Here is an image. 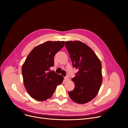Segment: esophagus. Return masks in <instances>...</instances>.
Returning <instances> with one entry per match:
<instances>
[{"label":"esophagus","instance_id":"1","mask_svg":"<svg viewBox=\"0 0 128 128\" xmlns=\"http://www.w3.org/2000/svg\"><path fill=\"white\" fill-rule=\"evenodd\" d=\"M64 80L65 82H67L68 81V80H69V77L68 76H66V77H64Z\"/></svg>","mask_w":128,"mask_h":128}]
</instances>
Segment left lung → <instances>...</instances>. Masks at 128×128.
I'll list each match as a JSON object with an SVG mask.
<instances>
[{"mask_svg":"<svg viewBox=\"0 0 128 128\" xmlns=\"http://www.w3.org/2000/svg\"><path fill=\"white\" fill-rule=\"evenodd\" d=\"M65 46L72 66L78 70L72 79L75 88L69 91V96L77 103H86L96 96L101 86V62L95 52L82 42L67 41Z\"/></svg>","mask_w":128,"mask_h":128,"instance_id":"obj_1","label":"left lung"}]
</instances>
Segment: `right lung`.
<instances>
[{"label": "right lung", "instance_id": "obj_1", "mask_svg": "<svg viewBox=\"0 0 128 128\" xmlns=\"http://www.w3.org/2000/svg\"><path fill=\"white\" fill-rule=\"evenodd\" d=\"M64 41H48L34 48L22 65V73L25 89L38 101L50 98L64 78L54 72H49L54 65V56L64 46Z\"/></svg>", "mask_w": 128, "mask_h": 128}]
</instances>
